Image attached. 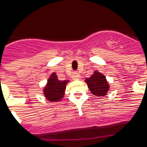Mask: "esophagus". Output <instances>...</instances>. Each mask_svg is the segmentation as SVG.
I'll list each match as a JSON object with an SVG mask.
<instances>
[{
	"instance_id": "obj_1",
	"label": "esophagus",
	"mask_w": 147,
	"mask_h": 147,
	"mask_svg": "<svg viewBox=\"0 0 147 147\" xmlns=\"http://www.w3.org/2000/svg\"><path fill=\"white\" fill-rule=\"evenodd\" d=\"M80 78V75L78 73V72H74L72 75H71V78L73 80H78Z\"/></svg>"
}]
</instances>
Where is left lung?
I'll use <instances>...</instances> for the list:
<instances>
[{
	"label": "left lung",
	"instance_id": "1",
	"mask_svg": "<svg viewBox=\"0 0 147 147\" xmlns=\"http://www.w3.org/2000/svg\"><path fill=\"white\" fill-rule=\"evenodd\" d=\"M88 87L95 97L103 98L107 94L110 85L107 82L106 77L100 72L95 71L90 78L85 79Z\"/></svg>",
	"mask_w": 147,
	"mask_h": 147
}]
</instances>
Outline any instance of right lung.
Here are the masks:
<instances>
[{
	"mask_svg": "<svg viewBox=\"0 0 147 147\" xmlns=\"http://www.w3.org/2000/svg\"><path fill=\"white\" fill-rule=\"evenodd\" d=\"M69 81H60L55 72H53L47 81V84L43 89V94L50 102H57L64 97L67 83Z\"/></svg>",
	"mask_w": 147,
	"mask_h": 147,
	"instance_id": "1",
	"label": "right lung"
}]
</instances>
